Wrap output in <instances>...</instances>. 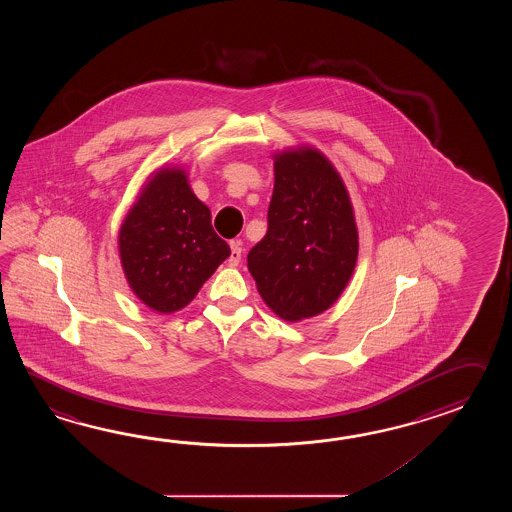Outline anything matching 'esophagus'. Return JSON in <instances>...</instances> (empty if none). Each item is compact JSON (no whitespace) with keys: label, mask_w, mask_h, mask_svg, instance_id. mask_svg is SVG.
<instances>
[{"label":"esophagus","mask_w":512,"mask_h":512,"mask_svg":"<svg viewBox=\"0 0 512 512\" xmlns=\"http://www.w3.org/2000/svg\"><path fill=\"white\" fill-rule=\"evenodd\" d=\"M241 254H243V249H241L240 243H238V241H232V243H230V256H229L230 267H236V265H238V263H240Z\"/></svg>","instance_id":"34e87169"}]
</instances>
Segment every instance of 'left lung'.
<instances>
[{
  "label": "left lung",
  "mask_w": 512,
  "mask_h": 512,
  "mask_svg": "<svg viewBox=\"0 0 512 512\" xmlns=\"http://www.w3.org/2000/svg\"><path fill=\"white\" fill-rule=\"evenodd\" d=\"M269 229L247 267L263 302L287 322L320 315L344 293L359 232L337 168L313 146L274 153Z\"/></svg>",
  "instance_id": "left-lung-1"
}]
</instances>
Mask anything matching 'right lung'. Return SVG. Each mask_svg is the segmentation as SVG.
Segmentation results:
<instances>
[{"mask_svg": "<svg viewBox=\"0 0 512 512\" xmlns=\"http://www.w3.org/2000/svg\"><path fill=\"white\" fill-rule=\"evenodd\" d=\"M119 256L133 294L170 315L190 304L230 256L181 166L155 170L119 230Z\"/></svg>", "mask_w": 512, "mask_h": 512, "instance_id": "1", "label": "right lung"}]
</instances>
